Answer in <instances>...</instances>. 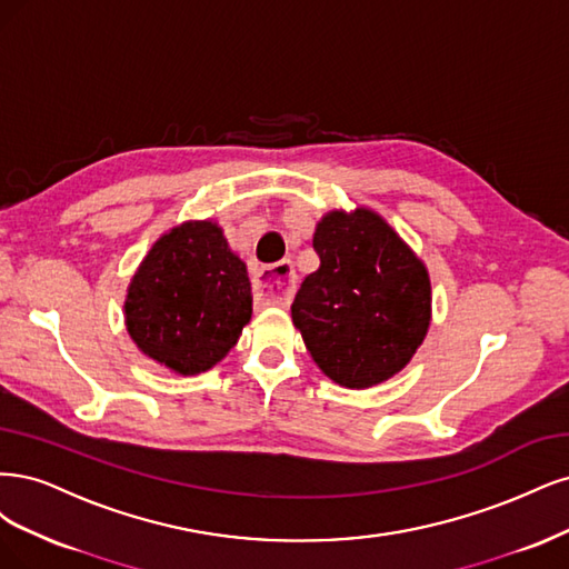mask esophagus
Here are the masks:
<instances>
[{
    "label": "esophagus",
    "instance_id": "34e87169",
    "mask_svg": "<svg viewBox=\"0 0 569 569\" xmlns=\"http://www.w3.org/2000/svg\"><path fill=\"white\" fill-rule=\"evenodd\" d=\"M296 290V269L288 260L260 267L252 273V292L264 305H288Z\"/></svg>",
    "mask_w": 569,
    "mask_h": 569
}]
</instances>
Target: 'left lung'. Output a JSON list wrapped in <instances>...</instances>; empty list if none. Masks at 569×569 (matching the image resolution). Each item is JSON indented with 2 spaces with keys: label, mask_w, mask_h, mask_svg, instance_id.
<instances>
[{
  "label": "left lung",
  "mask_w": 569,
  "mask_h": 569,
  "mask_svg": "<svg viewBox=\"0 0 569 569\" xmlns=\"http://www.w3.org/2000/svg\"><path fill=\"white\" fill-rule=\"evenodd\" d=\"M319 269L302 281L292 323L319 369L361 390L405 369L430 326V279L409 246L371 210L328 212Z\"/></svg>",
  "instance_id": "8db88e82"
}]
</instances>
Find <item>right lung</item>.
<instances>
[{
	"instance_id": "obj_1",
	"label": "right lung",
	"mask_w": 569,
	"mask_h": 569,
	"mask_svg": "<svg viewBox=\"0 0 569 569\" xmlns=\"http://www.w3.org/2000/svg\"><path fill=\"white\" fill-rule=\"evenodd\" d=\"M252 315L246 264L212 222H187L146 254L124 302L127 331L143 355L196 376L224 359Z\"/></svg>"
}]
</instances>
